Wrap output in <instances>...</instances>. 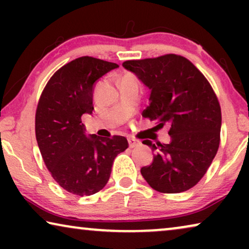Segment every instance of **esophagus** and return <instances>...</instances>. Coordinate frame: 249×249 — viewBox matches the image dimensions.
<instances>
[{"mask_svg": "<svg viewBox=\"0 0 249 249\" xmlns=\"http://www.w3.org/2000/svg\"><path fill=\"white\" fill-rule=\"evenodd\" d=\"M128 142H129V147L130 148H134V147H136V146H138L139 144H141V142L136 141V139H134V138H129Z\"/></svg>", "mask_w": 249, "mask_h": 249, "instance_id": "34e87169", "label": "esophagus"}]
</instances>
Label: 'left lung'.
<instances>
[{
    "instance_id": "left-lung-1",
    "label": "left lung",
    "mask_w": 249,
    "mask_h": 249,
    "mask_svg": "<svg viewBox=\"0 0 249 249\" xmlns=\"http://www.w3.org/2000/svg\"><path fill=\"white\" fill-rule=\"evenodd\" d=\"M151 89L142 117L169 124V144H153L151 165L142 176L153 189L177 194L193 188L205 175L220 145L221 107L204 74L186 57L166 54L122 63Z\"/></svg>"
}]
</instances>
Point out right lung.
Masks as SVG:
<instances>
[{"label":"right lung","instance_id":"right-lung-1","mask_svg":"<svg viewBox=\"0 0 249 249\" xmlns=\"http://www.w3.org/2000/svg\"><path fill=\"white\" fill-rule=\"evenodd\" d=\"M117 63L81 56L60 68L46 84L36 110L40 154L53 179L67 192L90 196L104 188L119 153L128 148L122 136L87 137L81 115L91 114L95 83Z\"/></svg>","mask_w":249,"mask_h":249}]
</instances>
